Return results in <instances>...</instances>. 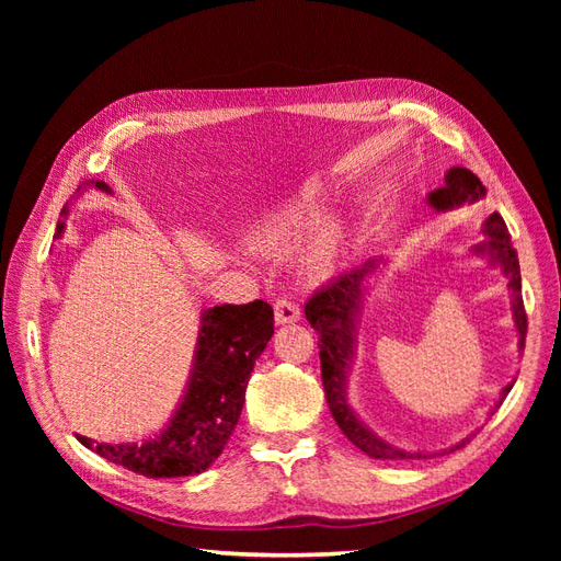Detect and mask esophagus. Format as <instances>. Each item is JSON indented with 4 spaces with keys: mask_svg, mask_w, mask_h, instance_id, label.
Returning <instances> with one entry per match:
<instances>
[{
    "mask_svg": "<svg viewBox=\"0 0 561 561\" xmlns=\"http://www.w3.org/2000/svg\"><path fill=\"white\" fill-rule=\"evenodd\" d=\"M274 313H276L278 325H287V322H297L299 320V307H297V301H293L290 297L276 299Z\"/></svg>",
    "mask_w": 561,
    "mask_h": 561,
    "instance_id": "34e87169",
    "label": "esophagus"
}]
</instances>
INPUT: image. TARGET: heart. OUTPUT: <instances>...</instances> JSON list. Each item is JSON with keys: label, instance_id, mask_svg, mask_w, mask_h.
<instances>
[{"label": "heart", "instance_id": "1", "mask_svg": "<svg viewBox=\"0 0 561 561\" xmlns=\"http://www.w3.org/2000/svg\"><path fill=\"white\" fill-rule=\"evenodd\" d=\"M325 201L328 194L320 184H304L295 196L283 201L254 227L252 245L271 252L293 250L304 239V233L313 227L307 248H304V262L313 271L328 268L342 248L344 229L336 219L320 217L325 210Z\"/></svg>", "mask_w": 561, "mask_h": 561}]
</instances>
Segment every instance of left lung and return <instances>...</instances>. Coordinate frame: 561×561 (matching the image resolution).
Segmentation results:
<instances>
[{
    "mask_svg": "<svg viewBox=\"0 0 561 561\" xmlns=\"http://www.w3.org/2000/svg\"><path fill=\"white\" fill-rule=\"evenodd\" d=\"M486 196L484 184L480 178L470 173L468 168L454 165L445 175V184L439 190L431 192L426 203L437 210V213H447L454 208H461L463 203H474ZM482 236L484 241L472 248L474 254L480 257H486L489 264L501 266L503 276L507 280V290L513 295V318H515V328L519 334V355L524 351V339H526V313H524V301H522V276H519V260H517V250L511 243V233H507V227L503 222V217L499 213L489 215L486 222L482 225ZM383 257L367 260L363 266H355L348 274L334 278L328 283L307 301L304 307V313H307V320L311 322V328L318 332L320 342V371H322V388H325V398L328 407L336 421V426L342 428V433L351 439V443L365 451L371 458H388V461H396V458H426L428 454L423 451H407L396 445L386 443L383 437H379L375 431H369L365 426V421L353 412V407L348 402L346 388H348V371L355 360V348H358V322L363 313V301L369 290V278L377 276L379 264H383ZM515 383V381H513ZM513 383H507L501 388L499 400L494 404V414L505 396L511 393ZM470 433L463 437L454 449H461L466 443H470Z\"/></svg>",
    "mask_w": 561,
    "mask_h": 561,
    "instance_id": "8db88e82",
    "label": "left lung"
}]
</instances>
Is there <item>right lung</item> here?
I'll return each mask as SVG.
<instances>
[{"label":"right lung","instance_id":"obj_1","mask_svg":"<svg viewBox=\"0 0 561 561\" xmlns=\"http://www.w3.org/2000/svg\"><path fill=\"white\" fill-rule=\"evenodd\" d=\"M87 190L112 194L103 180L83 182L77 196ZM67 215L70 203L60 210L56 239L65 233ZM271 336L274 309L262 299L241 307L222 304L203 309L190 381L165 428L142 443L107 445L83 435L77 439L107 461L145 478H190L208 470L239 423L252 367Z\"/></svg>","mask_w":561,"mask_h":561}]
</instances>
